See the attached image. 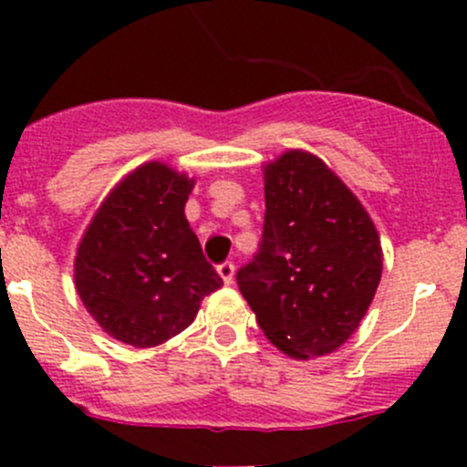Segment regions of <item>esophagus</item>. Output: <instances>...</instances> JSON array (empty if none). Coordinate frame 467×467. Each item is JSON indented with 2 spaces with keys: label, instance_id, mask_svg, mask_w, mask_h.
Returning a JSON list of instances; mask_svg holds the SVG:
<instances>
[{
  "label": "esophagus",
  "instance_id": "esophagus-1",
  "mask_svg": "<svg viewBox=\"0 0 467 467\" xmlns=\"http://www.w3.org/2000/svg\"><path fill=\"white\" fill-rule=\"evenodd\" d=\"M216 271H219V275L223 277L225 285H233V280H234V264L233 262L219 264V268H216Z\"/></svg>",
  "mask_w": 467,
  "mask_h": 467
}]
</instances>
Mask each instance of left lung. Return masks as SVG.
I'll list each match as a JSON object with an SVG mask.
<instances>
[{"label":"left lung","mask_w":467,"mask_h":467,"mask_svg":"<svg viewBox=\"0 0 467 467\" xmlns=\"http://www.w3.org/2000/svg\"><path fill=\"white\" fill-rule=\"evenodd\" d=\"M260 251L237 285L264 337L294 359L334 352L359 327L381 277L375 223L341 178L307 150L264 167Z\"/></svg>","instance_id":"left-lung-1"}]
</instances>
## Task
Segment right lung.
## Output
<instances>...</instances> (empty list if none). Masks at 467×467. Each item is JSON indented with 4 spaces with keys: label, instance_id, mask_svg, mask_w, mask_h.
I'll use <instances>...</instances> for the list:
<instances>
[{
    "label": "right lung",
    "instance_id": "obj_1",
    "mask_svg": "<svg viewBox=\"0 0 467 467\" xmlns=\"http://www.w3.org/2000/svg\"><path fill=\"white\" fill-rule=\"evenodd\" d=\"M194 178L146 162L108 194L74 260L92 318L117 341L153 348L196 318L223 285L185 219Z\"/></svg>",
    "mask_w": 467,
    "mask_h": 467
}]
</instances>
